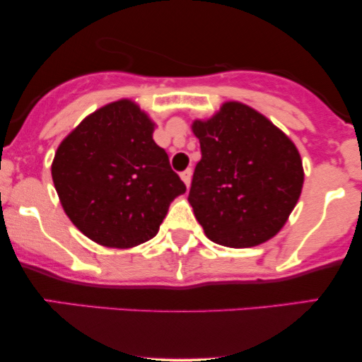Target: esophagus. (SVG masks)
I'll list each match as a JSON object with an SVG mask.
<instances>
[{
  "label": "esophagus",
  "mask_w": 362,
  "mask_h": 362,
  "mask_svg": "<svg viewBox=\"0 0 362 362\" xmlns=\"http://www.w3.org/2000/svg\"><path fill=\"white\" fill-rule=\"evenodd\" d=\"M180 178L185 182V185L189 187L190 185V180H192V170H190V168L184 170V172L180 173Z\"/></svg>",
  "instance_id": "34e87169"
}]
</instances>
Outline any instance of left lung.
<instances>
[{
	"label": "left lung",
	"instance_id": "left-lung-1",
	"mask_svg": "<svg viewBox=\"0 0 362 362\" xmlns=\"http://www.w3.org/2000/svg\"><path fill=\"white\" fill-rule=\"evenodd\" d=\"M202 158L189 202L207 238L231 248L267 242L284 226L303 189L300 153L271 120L243 103H224L195 120Z\"/></svg>",
	"mask_w": 362,
	"mask_h": 362
}]
</instances>
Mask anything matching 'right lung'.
<instances>
[{"instance_id":"add662e5","label":"right lung","mask_w":362,"mask_h":362,"mask_svg":"<svg viewBox=\"0 0 362 362\" xmlns=\"http://www.w3.org/2000/svg\"><path fill=\"white\" fill-rule=\"evenodd\" d=\"M52 180L74 226L114 248L151 240L187 190L153 141L151 120L129 100L93 112L62 141Z\"/></svg>"}]
</instances>
